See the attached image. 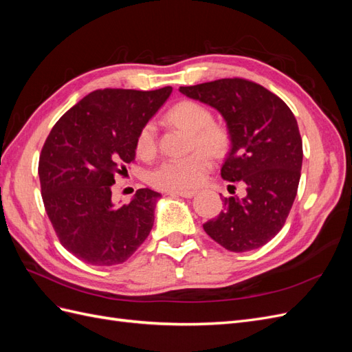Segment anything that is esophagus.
I'll return each instance as SVG.
<instances>
[{"label": "esophagus", "mask_w": 352, "mask_h": 352, "mask_svg": "<svg viewBox=\"0 0 352 352\" xmlns=\"http://www.w3.org/2000/svg\"><path fill=\"white\" fill-rule=\"evenodd\" d=\"M170 195L182 197V198H192L195 195V190H175V192H168Z\"/></svg>", "instance_id": "esophagus-1"}]
</instances>
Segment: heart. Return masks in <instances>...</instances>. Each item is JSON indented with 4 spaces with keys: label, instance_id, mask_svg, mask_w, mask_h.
<instances>
[{
    "label": "heart",
    "instance_id": "b5f03b06",
    "mask_svg": "<svg viewBox=\"0 0 352 352\" xmlns=\"http://www.w3.org/2000/svg\"><path fill=\"white\" fill-rule=\"evenodd\" d=\"M167 120L190 132L189 150L182 158H168L151 170L148 182L155 189L175 192L189 190L204 182L212 167V158L221 157L229 146V132L225 126L212 122V113L197 101L184 100L170 107ZM136 153L142 158H151L157 150L155 124L146 122L136 135Z\"/></svg>",
    "mask_w": 352,
    "mask_h": 352
}]
</instances>
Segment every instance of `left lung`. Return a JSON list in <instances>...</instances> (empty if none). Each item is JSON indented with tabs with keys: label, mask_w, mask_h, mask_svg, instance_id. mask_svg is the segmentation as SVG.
<instances>
[{
	"label": "left lung",
	"mask_w": 352,
	"mask_h": 352,
	"mask_svg": "<svg viewBox=\"0 0 352 352\" xmlns=\"http://www.w3.org/2000/svg\"><path fill=\"white\" fill-rule=\"evenodd\" d=\"M179 91L225 117L232 148L221 177L247 186V197L223 199L225 208L202 228L232 252L263 247L283 228L300 184L302 140L294 113L278 95L242 78Z\"/></svg>",
	"instance_id": "8db88e82"
}]
</instances>
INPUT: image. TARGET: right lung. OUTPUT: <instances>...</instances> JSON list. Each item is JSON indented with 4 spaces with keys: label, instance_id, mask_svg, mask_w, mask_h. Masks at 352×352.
<instances>
[{
    "label": "right lung",
    "instance_id": "right-lung-1",
    "mask_svg": "<svg viewBox=\"0 0 352 352\" xmlns=\"http://www.w3.org/2000/svg\"><path fill=\"white\" fill-rule=\"evenodd\" d=\"M170 92L97 89L63 114L45 140L42 201L60 243L83 263H124L150 235L160 194L138 189L129 204L116 207L111 185L135 162L138 132Z\"/></svg>",
    "mask_w": 352,
    "mask_h": 352
}]
</instances>
